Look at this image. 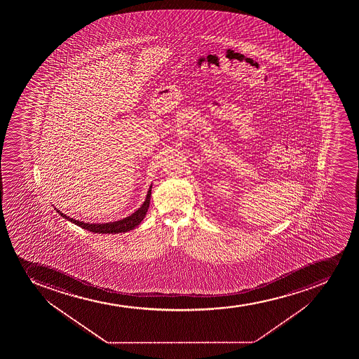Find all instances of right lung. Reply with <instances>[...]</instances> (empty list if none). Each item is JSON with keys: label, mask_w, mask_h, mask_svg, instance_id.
Masks as SVG:
<instances>
[{"label": "right lung", "mask_w": 359, "mask_h": 359, "mask_svg": "<svg viewBox=\"0 0 359 359\" xmlns=\"http://www.w3.org/2000/svg\"><path fill=\"white\" fill-rule=\"evenodd\" d=\"M151 189L149 187V193L146 196L145 203H142V206L139 208L135 213L132 214L131 217H128L126 219H123L121 221H116V222H110V224H84L83 221L74 220L72 217H67L65 214L61 213L58 210V213L61 214V217H65L67 220L72 221L74 224H77L79 227L86 231H93V233H100V234H117V233H125V231H131L133 228L137 227L142 219L145 217L146 212L149 210V199H151Z\"/></svg>", "instance_id": "obj_1"}]
</instances>
